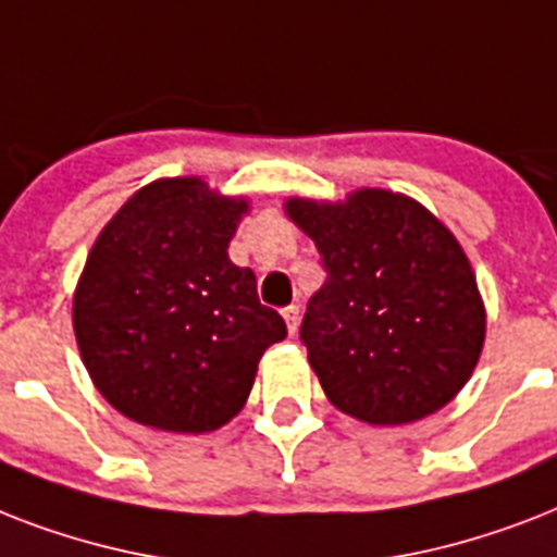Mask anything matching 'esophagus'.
<instances>
[{"instance_id":"34e87169","label":"esophagus","mask_w":557,"mask_h":557,"mask_svg":"<svg viewBox=\"0 0 557 557\" xmlns=\"http://www.w3.org/2000/svg\"><path fill=\"white\" fill-rule=\"evenodd\" d=\"M283 321H286L288 335H295L297 326H300V306H286V309H283Z\"/></svg>"}]
</instances>
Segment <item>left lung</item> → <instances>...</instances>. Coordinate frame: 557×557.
<instances>
[{
	"instance_id": "obj_1",
	"label": "left lung",
	"mask_w": 557,
	"mask_h": 557,
	"mask_svg": "<svg viewBox=\"0 0 557 557\" xmlns=\"http://www.w3.org/2000/svg\"><path fill=\"white\" fill-rule=\"evenodd\" d=\"M283 208L330 271L300 338L332 405L367 424L419 422L448 405L485 341L483 297L457 236L381 187L344 201L292 196Z\"/></svg>"
}]
</instances>
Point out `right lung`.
<instances>
[{"mask_svg":"<svg viewBox=\"0 0 557 557\" xmlns=\"http://www.w3.org/2000/svg\"><path fill=\"white\" fill-rule=\"evenodd\" d=\"M248 199L199 176L159 178L91 245L72 323L89 379L117 413L170 433H210L248 401L286 323L227 257Z\"/></svg>","mask_w":557,"mask_h":557,"instance_id":"right-lung-1","label":"right lung"}]
</instances>
